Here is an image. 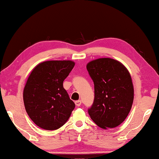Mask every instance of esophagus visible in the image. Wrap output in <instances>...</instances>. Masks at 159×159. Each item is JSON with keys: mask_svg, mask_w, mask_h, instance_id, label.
I'll use <instances>...</instances> for the list:
<instances>
[{"mask_svg": "<svg viewBox=\"0 0 159 159\" xmlns=\"http://www.w3.org/2000/svg\"><path fill=\"white\" fill-rule=\"evenodd\" d=\"M75 105H77V106L79 107L82 104V101H80V100H79V101H76L75 102Z\"/></svg>", "mask_w": 159, "mask_h": 159, "instance_id": "esophagus-1", "label": "esophagus"}]
</instances>
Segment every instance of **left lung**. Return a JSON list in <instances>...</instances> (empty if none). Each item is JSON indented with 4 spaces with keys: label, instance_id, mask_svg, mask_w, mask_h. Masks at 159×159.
<instances>
[{
    "label": "left lung",
    "instance_id": "1",
    "mask_svg": "<svg viewBox=\"0 0 159 159\" xmlns=\"http://www.w3.org/2000/svg\"><path fill=\"white\" fill-rule=\"evenodd\" d=\"M87 68L95 93L88 110L91 119L103 129L118 126L129 115L134 98L130 72L121 62L110 58L91 61Z\"/></svg>",
    "mask_w": 159,
    "mask_h": 159
}]
</instances>
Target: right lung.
<instances>
[{
    "label": "right lung",
    "instance_id": "1",
    "mask_svg": "<svg viewBox=\"0 0 159 159\" xmlns=\"http://www.w3.org/2000/svg\"><path fill=\"white\" fill-rule=\"evenodd\" d=\"M75 66L70 60L47 61L30 72L23 92L24 107L30 119L41 129H58L68 120L75 105L63 82Z\"/></svg>",
    "mask_w": 159,
    "mask_h": 159
}]
</instances>
